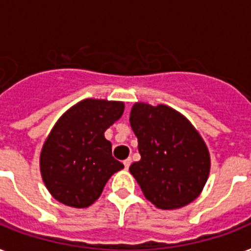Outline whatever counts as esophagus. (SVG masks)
I'll return each mask as SVG.
<instances>
[{"instance_id": "esophagus-1", "label": "esophagus", "mask_w": 251, "mask_h": 251, "mask_svg": "<svg viewBox=\"0 0 251 251\" xmlns=\"http://www.w3.org/2000/svg\"><path fill=\"white\" fill-rule=\"evenodd\" d=\"M130 164H131V159H130V157H127L126 160H124V165H125V169H129Z\"/></svg>"}]
</instances>
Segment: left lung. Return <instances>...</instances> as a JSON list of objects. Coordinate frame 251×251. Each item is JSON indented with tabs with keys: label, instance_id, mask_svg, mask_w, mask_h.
<instances>
[{
	"label": "left lung",
	"instance_id": "8db88e82",
	"mask_svg": "<svg viewBox=\"0 0 251 251\" xmlns=\"http://www.w3.org/2000/svg\"><path fill=\"white\" fill-rule=\"evenodd\" d=\"M130 125L141 160L129 171L146 198L160 210H177L198 198L210 175L211 157L191 122L164 104L135 102Z\"/></svg>",
	"mask_w": 251,
	"mask_h": 251
}]
</instances>
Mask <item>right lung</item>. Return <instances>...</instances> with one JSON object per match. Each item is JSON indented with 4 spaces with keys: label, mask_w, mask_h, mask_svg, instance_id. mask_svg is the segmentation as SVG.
I'll list each match as a JSON object with an SVG mask.
<instances>
[{
    "label": "right lung",
    "mask_w": 251,
    "mask_h": 251,
    "mask_svg": "<svg viewBox=\"0 0 251 251\" xmlns=\"http://www.w3.org/2000/svg\"><path fill=\"white\" fill-rule=\"evenodd\" d=\"M124 109L122 101L84 99L58 118L40 152L41 177L56 201L86 208L124 168L112 156V143L104 137Z\"/></svg>",
    "instance_id": "1"
}]
</instances>
